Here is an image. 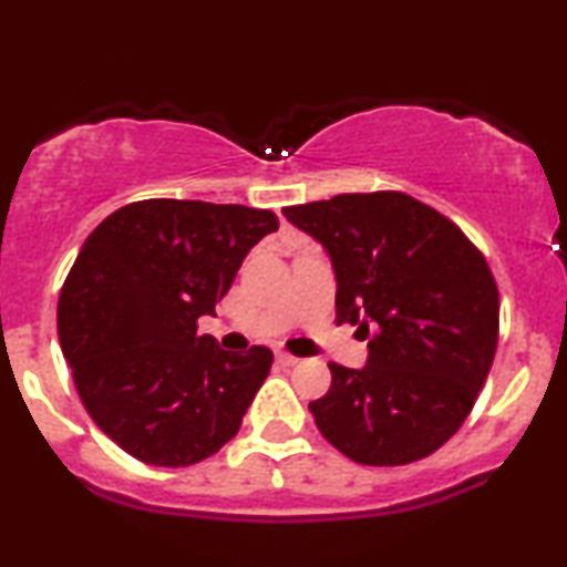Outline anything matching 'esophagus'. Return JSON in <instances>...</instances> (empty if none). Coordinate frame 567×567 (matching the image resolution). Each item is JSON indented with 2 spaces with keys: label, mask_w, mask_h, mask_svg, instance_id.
<instances>
[{
  "label": "esophagus",
  "mask_w": 567,
  "mask_h": 567,
  "mask_svg": "<svg viewBox=\"0 0 567 567\" xmlns=\"http://www.w3.org/2000/svg\"><path fill=\"white\" fill-rule=\"evenodd\" d=\"M277 361L282 367H296L298 364V357H292L288 351H277Z\"/></svg>",
  "instance_id": "1"
}]
</instances>
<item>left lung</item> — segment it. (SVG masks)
<instances>
[{
	"label": "left lung",
	"instance_id": "1",
	"mask_svg": "<svg viewBox=\"0 0 567 567\" xmlns=\"http://www.w3.org/2000/svg\"><path fill=\"white\" fill-rule=\"evenodd\" d=\"M324 245L338 275L336 322L370 336L364 370L330 361L309 409L359 465L417 462L473 412L499 343V288L452 218L399 189L282 208Z\"/></svg>",
	"mask_w": 567,
	"mask_h": 567
}]
</instances>
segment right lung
Here are the masks:
<instances>
[{
    "label": "right lung",
    "instance_id": "1",
    "mask_svg": "<svg viewBox=\"0 0 567 567\" xmlns=\"http://www.w3.org/2000/svg\"><path fill=\"white\" fill-rule=\"evenodd\" d=\"M277 227L266 208L150 197L81 245L60 290V346L89 417L134 460L189 467L240 431L275 353L221 351L197 319Z\"/></svg>",
    "mask_w": 567,
    "mask_h": 567
}]
</instances>
